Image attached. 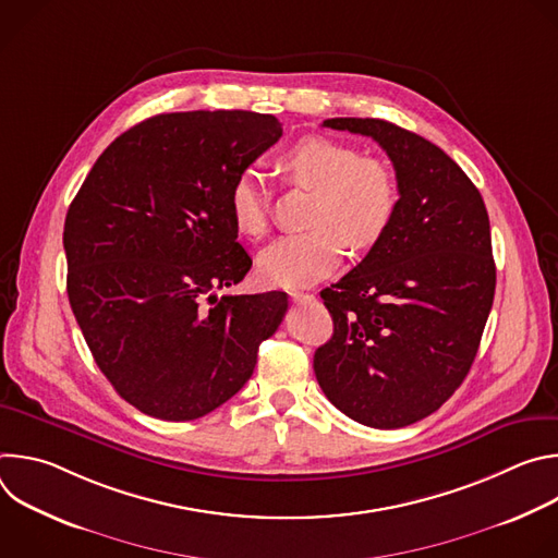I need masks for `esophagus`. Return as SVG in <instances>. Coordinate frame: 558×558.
<instances>
[{"instance_id": "esophagus-1", "label": "esophagus", "mask_w": 558, "mask_h": 558, "mask_svg": "<svg viewBox=\"0 0 558 558\" xmlns=\"http://www.w3.org/2000/svg\"><path fill=\"white\" fill-rule=\"evenodd\" d=\"M291 300L298 302V304H302V302L315 300V295H313V293H302V291H291Z\"/></svg>"}]
</instances>
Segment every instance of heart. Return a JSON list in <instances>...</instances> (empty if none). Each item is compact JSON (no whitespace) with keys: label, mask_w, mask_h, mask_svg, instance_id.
<instances>
[{"label":"heart","mask_w":558,"mask_h":558,"mask_svg":"<svg viewBox=\"0 0 558 558\" xmlns=\"http://www.w3.org/2000/svg\"><path fill=\"white\" fill-rule=\"evenodd\" d=\"M289 181L317 190L308 231L278 238L258 256V276L274 287H308L331 276L349 243L355 252L375 247L400 209V185L388 163L357 147L325 136H306L280 161ZM235 231L260 238L269 229L267 187L258 168L235 174L229 187Z\"/></svg>","instance_id":"b5f03b06"}]
</instances>
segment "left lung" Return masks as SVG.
I'll list each match as a JSON object with an SVG mask.
<instances>
[{
    "instance_id": "8db88e82",
    "label": "left lung",
    "mask_w": 558,
    "mask_h": 558,
    "mask_svg": "<svg viewBox=\"0 0 558 558\" xmlns=\"http://www.w3.org/2000/svg\"><path fill=\"white\" fill-rule=\"evenodd\" d=\"M381 145L400 209L381 241L320 291L333 336L313 371L329 402L371 428H402L435 413L465 379L495 300L484 198L452 158L381 119H327Z\"/></svg>"
}]
</instances>
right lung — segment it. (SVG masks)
Returning <instances> with one entry per match:
<instances>
[{"label":"right lung","instance_id":"obj_1","mask_svg":"<svg viewBox=\"0 0 558 558\" xmlns=\"http://www.w3.org/2000/svg\"><path fill=\"white\" fill-rule=\"evenodd\" d=\"M282 136L271 114H156L97 158L63 225L68 300L101 373L128 404L198 420L245 386L287 293L216 295L252 258L229 187Z\"/></svg>","mask_w":558,"mask_h":558}]
</instances>
